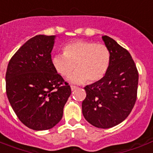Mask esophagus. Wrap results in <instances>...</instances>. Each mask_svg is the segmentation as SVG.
Here are the masks:
<instances>
[{
	"label": "esophagus",
	"instance_id": "34e87169",
	"mask_svg": "<svg viewBox=\"0 0 153 153\" xmlns=\"http://www.w3.org/2000/svg\"><path fill=\"white\" fill-rule=\"evenodd\" d=\"M71 91H74V90H75V89L77 88V86H71Z\"/></svg>",
	"mask_w": 153,
	"mask_h": 153
}]
</instances>
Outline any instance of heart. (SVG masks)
Returning <instances> with one entry per match:
<instances>
[{"label":"heart","instance_id":"1","mask_svg":"<svg viewBox=\"0 0 153 153\" xmlns=\"http://www.w3.org/2000/svg\"><path fill=\"white\" fill-rule=\"evenodd\" d=\"M110 51L106 45L92 41L76 40L63 48V55L58 54L51 63L58 74L69 76L74 68L78 69L70 78L74 83L97 82L106 74L110 63Z\"/></svg>","mask_w":153,"mask_h":153}]
</instances>
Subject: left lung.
Here are the masks:
<instances>
[{"label": "left lung", "mask_w": 153, "mask_h": 153, "mask_svg": "<svg viewBox=\"0 0 153 153\" xmlns=\"http://www.w3.org/2000/svg\"><path fill=\"white\" fill-rule=\"evenodd\" d=\"M110 51V63L105 76L84 87L86 97L82 109L84 117L97 128L118 125L132 111L137 96L139 74L132 56L114 39L103 36Z\"/></svg>", "instance_id": "left-lung-1"}]
</instances>
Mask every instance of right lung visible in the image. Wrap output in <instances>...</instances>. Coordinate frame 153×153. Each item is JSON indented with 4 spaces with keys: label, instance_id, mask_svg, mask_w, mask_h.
<instances>
[{
    "label": "right lung",
    "instance_id": "1",
    "mask_svg": "<svg viewBox=\"0 0 153 153\" xmlns=\"http://www.w3.org/2000/svg\"><path fill=\"white\" fill-rule=\"evenodd\" d=\"M55 36L28 39L11 58L5 74L11 106L25 126L47 130L60 121L71 86L51 63Z\"/></svg>",
    "mask_w": 153,
    "mask_h": 153
}]
</instances>
